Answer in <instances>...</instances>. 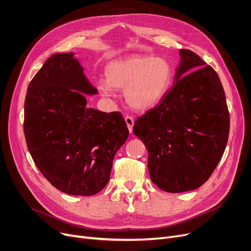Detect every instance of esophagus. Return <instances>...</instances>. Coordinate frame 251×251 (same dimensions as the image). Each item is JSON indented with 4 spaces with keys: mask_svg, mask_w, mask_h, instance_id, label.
I'll return each mask as SVG.
<instances>
[{
    "mask_svg": "<svg viewBox=\"0 0 251 251\" xmlns=\"http://www.w3.org/2000/svg\"><path fill=\"white\" fill-rule=\"evenodd\" d=\"M125 121H126V124H127V127H128L129 131H130V133H132L133 125H134V118L127 115V116H125Z\"/></svg>",
    "mask_w": 251,
    "mask_h": 251,
    "instance_id": "obj_1",
    "label": "esophagus"
}]
</instances>
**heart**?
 <instances>
[{"mask_svg":"<svg viewBox=\"0 0 251 251\" xmlns=\"http://www.w3.org/2000/svg\"><path fill=\"white\" fill-rule=\"evenodd\" d=\"M105 79H100L98 88L111 96L114 88L124 89L127 102L136 110H148L159 103L173 83L174 69L167 59L132 56L110 63Z\"/></svg>","mask_w":251,"mask_h":251,"instance_id":"heart-1","label":"heart"}]
</instances>
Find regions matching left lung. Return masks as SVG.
I'll return each mask as SVG.
<instances>
[{"label": "left lung", "instance_id": "1", "mask_svg": "<svg viewBox=\"0 0 251 251\" xmlns=\"http://www.w3.org/2000/svg\"><path fill=\"white\" fill-rule=\"evenodd\" d=\"M180 56L176 82L133 126L149 151L151 180L171 193L196 189L208 180L230 130L225 91L215 69L190 50H181Z\"/></svg>", "mask_w": 251, "mask_h": 251}]
</instances>
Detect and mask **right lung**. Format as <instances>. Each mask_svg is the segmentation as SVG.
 I'll return each mask as SVG.
<instances>
[{"label":"right lung","mask_w":251,"mask_h":251,"mask_svg":"<svg viewBox=\"0 0 251 251\" xmlns=\"http://www.w3.org/2000/svg\"><path fill=\"white\" fill-rule=\"evenodd\" d=\"M73 55H52L32 78L24 102V135L34 164L52 186L90 196L107 185L129 130L120 112L86 107L79 91L98 90Z\"/></svg>","instance_id":"obj_1"}]
</instances>
